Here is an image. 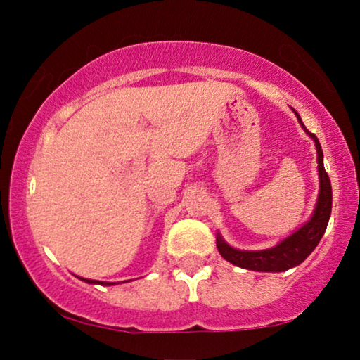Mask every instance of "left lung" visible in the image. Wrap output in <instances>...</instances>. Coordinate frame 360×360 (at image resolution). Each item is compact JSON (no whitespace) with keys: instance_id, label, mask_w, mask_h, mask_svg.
I'll return each mask as SVG.
<instances>
[{"instance_id":"left-lung-1","label":"left lung","mask_w":360,"mask_h":360,"mask_svg":"<svg viewBox=\"0 0 360 360\" xmlns=\"http://www.w3.org/2000/svg\"><path fill=\"white\" fill-rule=\"evenodd\" d=\"M295 115L298 117L300 126L303 127L304 132L311 137L314 146H316V155H318V176H319V191L316 205L309 219L304 223L302 228H298L295 233H292L287 238L280 240L277 245L269 249L260 250H243L236 249L229 245L223 239L219 233L216 234V245H218L219 254L231 262L236 267L255 270V272H285V270L297 267L313 252L319 240H321L324 231L328 228L329 216H331V206H333V191H331V181L324 170L323 164V150L321 144H319L318 137L311 134L307 127H304L302 117L297 111L293 110Z\"/></svg>"}]
</instances>
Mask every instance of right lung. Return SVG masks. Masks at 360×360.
I'll use <instances>...</instances> for the list:
<instances>
[{
  "label": "right lung",
  "mask_w": 360,
  "mask_h": 360,
  "mask_svg": "<svg viewBox=\"0 0 360 360\" xmlns=\"http://www.w3.org/2000/svg\"><path fill=\"white\" fill-rule=\"evenodd\" d=\"M80 280H83V282H86V283H93V285H108V287H110V285H116L115 282H100V280H90V278H82V277H78Z\"/></svg>",
  "instance_id": "obj_1"
}]
</instances>
